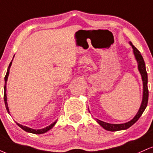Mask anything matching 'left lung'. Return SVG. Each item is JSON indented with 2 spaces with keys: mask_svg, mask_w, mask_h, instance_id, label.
Instances as JSON below:
<instances>
[{
  "mask_svg": "<svg viewBox=\"0 0 153 153\" xmlns=\"http://www.w3.org/2000/svg\"><path fill=\"white\" fill-rule=\"evenodd\" d=\"M129 45H131L133 49V53H134V57L136 59L137 62V67L138 71L140 72V75L142 76V80H143V100H142L141 105H140V108H139L137 113L134 116V117L129 122L123 123V124H110V123H107L103 121L99 120V119H96V122L99 123L100 126H101L103 129L106 130L111 131H115L119 130H124V129H127L129 128L131 126H132L137 121L140 119L141 115L143 114L144 111L146 108L147 105V101H148V88H147V73L146 71V68H145V61H144L143 56L141 53L135 47L134 45L131 44V42H129ZM89 111V109H88ZM90 112V111H89Z\"/></svg>",
  "mask_w": 153,
  "mask_h": 153,
  "instance_id": "obj_1",
  "label": "left lung"
}]
</instances>
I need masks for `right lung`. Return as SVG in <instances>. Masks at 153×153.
I'll return each mask as SVG.
<instances>
[{"instance_id":"obj_1","label":"right lung","mask_w":153,"mask_h":153,"mask_svg":"<svg viewBox=\"0 0 153 153\" xmlns=\"http://www.w3.org/2000/svg\"><path fill=\"white\" fill-rule=\"evenodd\" d=\"M13 57H14V56H13ZM12 61H13V59H12L11 62H10L9 66H8V70H7L6 75V76H5V78H4V79H5V85H4V101H5V105H6V110H7V111H8V114H10V111H9V108H8V103H7V96H6V83H7V80H8V75H9L10 68V66H11ZM56 122H57V121H55V122H54L53 123H52V124H51L50 126H47V127L43 128V129H31V128H30V127H26V126H23V125H22V124H19V123H17V122H16V124H17V125H18L19 127H21V128H22V129H24V131H27V132L33 133V134H44V133L47 132V131H48L49 130H50V129H52V128L53 127L54 125H55Z\"/></svg>"}]
</instances>
